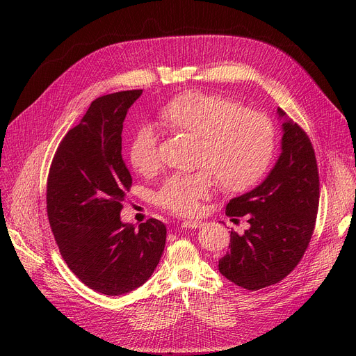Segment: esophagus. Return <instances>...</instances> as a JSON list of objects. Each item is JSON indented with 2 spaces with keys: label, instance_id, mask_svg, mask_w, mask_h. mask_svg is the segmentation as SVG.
<instances>
[{
  "label": "esophagus",
  "instance_id": "esophagus-1",
  "mask_svg": "<svg viewBox=\"0 0 356 356\" xmlns=\"http://www.w3.org/2000/svg\"><path fill=\"white\" fill-rule=\"evenodd\" d=\"M202 225L201 221H197V220H184L181 222V227L184 228H191V229H195V228H200Z\"/></svg>",
  "mask_w": 356,
  "mask_h": 356
}]
</instances>
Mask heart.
I'll list each match as a JSON object with an SVG mask.
<instances>
[{
    "mask_svg": "<svg viewBox=\"0 0 356 356\" xmlns=\"http://www.w3.org/2000/svg\"><path fill=\"white\" fill-rule=\"evenodd\" d=\"M162 124L177 135L197 139L193 175H175L158 191V204L179 216H194L213 193L216 177L225 191H245L268 172L276 150V128L269 117L222 95L186 91L159 113ZM132 168L142 176L161 169L158 136L143 125L129 147Z\"/></svg>",
    "mask_w": 356,
    "mask_h": 356,
    "instance_id": "heart-1",
    "label": "heart"
}]
</instances>
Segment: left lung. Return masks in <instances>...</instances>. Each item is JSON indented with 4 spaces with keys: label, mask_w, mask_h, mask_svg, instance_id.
<instances>
[{
    "label": "left lung",
    "mask_w": 356,
    "mask_h": 356,
    "mask_svg": "<svg viewBox=\"0 0 356 356\" xmlns=\"http://www.w3.org/2000/svg\"><path fill=\"white\" fill-rule=\"evenodd\" d=\"M284 120L282 154L268 177L253 190L229 200L225 214L249 228L231 231L229 250L218 270L246 290H259L283 280L301 261L317 220L320 177L310 138L296 122Z\"/></svg>",
    "instance_id": "left-lung-1"
}]
</instances>
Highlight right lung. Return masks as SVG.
Returning a JSON list of instances; mask_svg holds the SVG:
<instances>
[{"label": "right lung", "instance_id": "add662e5", "mask_svg": "<svg viewBox=\"0 0 356 356\" xmlns=\"http://www.w3.org/2000/svg\"><path fill=\"white\" fill-rule=\"evenodd\" d=\"M142 90L95 98L60 142L50 165L46 209L60 255L90 289L120 296L156 269L166 225L149 218L136 228L121 221L132 177L122 159V124Z\"/></svg>", "mask_w": 356, "mask_h": 356}]
</instances>
